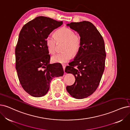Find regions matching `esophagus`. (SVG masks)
I'll use <instances>...</instances> for the list:
<instances>
[{
	"instance_id": "34e87169",
	"label": "esophagus",
	"mask_w": 130,
	"mask_h": 130,
	"mask_svg": "<svg viewBox=\"0 0 130 130\" xmlns=\"http://www.w3.org/2000/svg\"><path fill=\"white\" fill-rule=\"evenodd\" d=\"M62 67H63V70H64H64H65V68H66V65H65V64H62Z\"/></svg>"
}]
</instances>
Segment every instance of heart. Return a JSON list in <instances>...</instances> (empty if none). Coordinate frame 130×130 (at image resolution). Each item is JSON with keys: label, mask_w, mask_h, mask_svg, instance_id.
Masks as SVG:
<instances>
[{"label": "heart", "mask_w": 130, "mask_h": 130, "mask_svg": "<svg viewBox=\"0 0 130 130\" xmlns=\"http://www.w3.org/2000/svg\"><path fill=\"white\" fill-rule=\"evenodd\" d=\"M56 37L53 35H48L46 38V44L49 52L54 54L56 50L57 40L66 41L63 51L64 52L53 55L52 57L53 62L59 63H64L69 61L72 57L78 53L82 45V38L78 34H75L74 30L63 27L55 32Z\"/></svg>", "instance_id": "obj_1"}]
</instances>
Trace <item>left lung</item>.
Instances as JSON below:
<instances>
[{
    "instance_id": "left-lung-1",
    "label": "left lung",
    "mask_w": 130,
    "mask_h": 130,
    "mask_svg": "<svg viewBox=\"0 0 130 130\" xmlns=\"http://www.w3.org/2000/svg\"><path fill=\"white\" fill-rule=\"evenodd\" d=\"M67 25L79 34L82 45L74 61L66 67L65 72L73 74L76 79L66 89L71 96L81 99L93 94L99 85L105 67V42L90 22H71Z\"/></svg>"
}]
</instances>
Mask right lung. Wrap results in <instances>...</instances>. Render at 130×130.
<instances>
[{
    "instance_id": "right-lung-1",
    "label": "right lung",
    "mask_w": 130,
    "mask_h": 130,
    "mask_svg": "<svg viewBox=\"0 0 130 130\" xmlns=\"http://www.w3.org/2000/svg\"><path fill=\"white\" fill-rule=\"evenodd\" d=\"M62 24V21L38 17L26 23L20 32L15 48V68L23 89L32 96L45 95L53 78L64 74L61 64H50L46 44L47 36Z\"/></svg>"
}]
</instances>
